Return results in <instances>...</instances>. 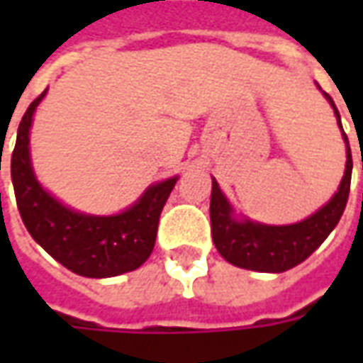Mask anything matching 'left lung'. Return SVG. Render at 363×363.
<instances>
[{
    "mask_svg": "<svg viewBox=\"0 0 363 363\" xmlns=\"http://www.w3.org/2000/svg\"><path fill=\"white\" fill-rule=\"evenodd\" d=\"M319 91L333 106L336 124L340 128L342 140L346 143V169L338 190L327 204L320 206L309 218L289 225H268V223L249 220L247 216H237L233 206L229 204L225 194L221 192L218 181L212 179V200H210L212 239L221 257L233 267L255 270V272H286L317 251L342 218L350 194V143H348V135L344 134L335 101L320 87Z\"/></svg>",
    "mask_w": 363,
    "mask_h": 363,
    "instance_id": "1",
    "label": "left lung"
}]
</instances>
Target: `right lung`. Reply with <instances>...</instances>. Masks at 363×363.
<instances>
[{"label": "right lung", "mask_w": 363, "mask_h": 363, "mask_svg": "<svg viewBox=\"0 0 363 363\" xmlns=\"http://www.w3.org/2000/svg\"><path fill=\"white\" fill-rule=\"evenodd\" d=\"M46 91L21 120L11 155V181L23 223L52 259L79 276L111 278L132 272L150 259L159 216L179 177L150 184L134 204L112 216L77 212L60 202L38 182L30 163L33 116Z\"/></svg>", "instance_id": "1"}]
</instances>
